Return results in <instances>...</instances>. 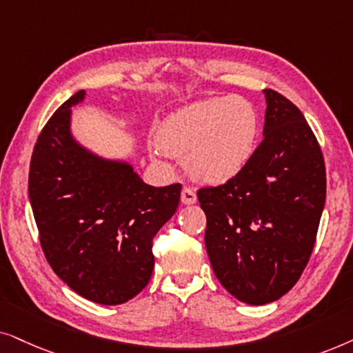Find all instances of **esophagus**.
<instances>
[{
    "label": "esophagus",
    "mask_w": 353,
    "mask_h": 353,
    "mask_svg": "<svg viewBox=\"0 0 353 353\" xmlns=\"http://www.w3.org/2000/svg\"><path fill=\"white\" fill-rule=\"evenodd\" d=\"M181 201L184 205H194L196 201V194L190 189V187H184L181 192Z\"/></svg>",
    "instance_id": "obj_1"
}]
</instances>
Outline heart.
<instances>
[{"instance_id": "b5f03b06", "label": "heart", "mask_w": 353, "mask_h": 353, "mask_svg": "<svg viewBox=\"0 0 353 353\" xmlns=\"http://www.w3.org/2000/svg\"><path fill=\"white\" fill-rule=\"evenodd\" d=\"M256 132V111L245 98H210L168 116L158 130V147L185 157V169L195 181L223 184L250 161Z\"/></svg>"}]
</instances>
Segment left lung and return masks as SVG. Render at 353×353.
Masks as SVG:
<instances>
[{"instance_id": "obj_1", "label": "left lung", "mask_w": 353, "mask_h": 353, "mask_svg": "<svg viewBox=\"0 0 353 353\" xmlns=\"http://www.w3.org/2000/svg\"><path fill=\"white\" fill-rule=\"evenodd\" d=\"M261 143L224 184L203 187L205 245L216 278L237 300L288 294L312 255L326 200V168L302 111L266 88Z\"/></svg>"}]
</instances>
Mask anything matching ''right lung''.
Instances as JSON below:
<instances>
[{
    "mask_svg": "<svg viewBox=\"0 0 353 353\" xmlns=\"http://www.w3.org/2000/svg\"><path fill=\"white\" fill-rule=\"evenodd\" d=\"M74 93L46 122L34 147L29 199L53 271L83 299L119 305L152 278L153 237L176 213L181 184L147 185L134 168L75 142Z\"/></svg>",
    "mask_w": 353,
    "mask_h": 353,
    "instance_id": "1",
    "label": "right lung"
}]
</instances>
